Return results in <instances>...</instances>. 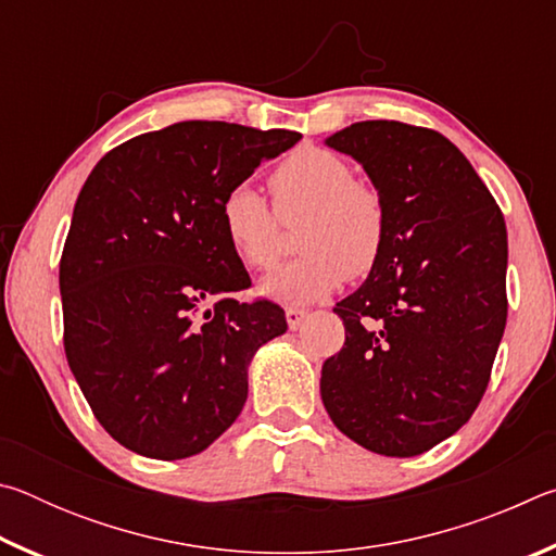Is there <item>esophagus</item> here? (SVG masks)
I'll use <instances>...</instances> for the list:
<instances>
[{"instance_id": "1", "label": "esophagus", "mask_w": 556, "mask_h": 556, "mask_svg": "<svg viewBox=\"0 0 556 556\" xmlns=\"http://www.w3.org/2000/svg\"><path fill=\"white\" fill-rule=\"evenodd\" d=\"M285 314H287V324H289L291 331H299L301 324H304L306 316H308L306 312H301V308H294V306H289Z\"/></svg>"}]
</instances>
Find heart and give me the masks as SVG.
Segmentation results:
<instances>
[{"mask_svg": "<svg viewBox=\"0 0 556 556\" xmlns=\"http://www.w3.org/2000/svg\"><path fill=\"white\" fill-rule=\"evenodd\" d=\"M277 211L255 186H232L220 203L230 250L244 267L271 269L281 255V225L304 220L299 250L304 257L260 281V294L281 304H312L331 294L345 277L375 269L388 242V215L380 195L357 184L353 166L336 152L304 147L271 176Z\"/></svg>", "mask_w": 556, "mask_h": 556, "instance_id": "1", "label": "heart"}]
</instances>
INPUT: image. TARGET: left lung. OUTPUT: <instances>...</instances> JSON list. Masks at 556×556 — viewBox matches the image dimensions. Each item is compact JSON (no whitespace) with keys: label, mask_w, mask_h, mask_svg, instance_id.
I'll return each instance as SVG.
<instances>
[{"label":"left lung","mask_w":556,"mask_h":556,"mask_svg":"<svg viewBox=\"0 0 556 556\" xmlns=\"http://www.w3.org/2000/svg\"><path fill=\"white\" fill-rule=\"evenodd\" d=\"M388 215L368 279L333 312L345 343L321 368L333 425L380 456H417L466 425L507 318V230L468 159L434 129L355 122L326 137Z\"/></svg>","instance_id":"1"}]
</instances>
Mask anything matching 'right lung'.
I'll return each instance as SVG.
<instances>
[{"label":"right lung","mask_w":556,"mask_h":556,"mask_svg":"<svg viewBox=\"0 0 556 556\" xmlns=\"http://www.w3.org/2000/svg\"><path fill=\"white\" fill-rule=\"evenodd\" d=\"M299 139L176 122L112 149L83 184L59 275L65 357L100 425L135 454L208 448L240 417L252 357L287 331L277 304L228 296L250 277L220 203Z\"/></svg>","instance_id":"obj_1"}]
</instances>
